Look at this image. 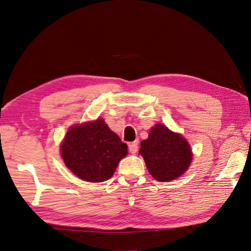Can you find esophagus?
Instances as JSON below:
<instances>
[{"label": "esophagus", "mask_w": 251, "mask_h": 251, "mask_svg": "<svg viewBox=\"0 0 251 251\" xmlns=\"http://www.w3.org/2000/svg\"><path fill=\"white\" fill-rule=\"evenodd\" d=\"M128 150L132 154H136L138 151V141H134L128 144Z\"/></svg>", "instance_id": "34e87169"}]
</instances>
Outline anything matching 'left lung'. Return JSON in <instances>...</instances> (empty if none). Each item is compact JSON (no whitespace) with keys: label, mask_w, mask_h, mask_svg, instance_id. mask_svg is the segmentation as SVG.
Segmentation results:
<instances>
[{"label":"left lung","mask_w":251,"mask_h":251,"mask_svg":"<svg viewBox=\"0 0 251 251\" xmlns=\"http://www.w3.org/2000/svg\"><path fill=\"white\" fill-rule=\"evenodd\" d=\"M139 154L143 157L149 173L159 182H169L183 175L193 160L191 146L178 133L168 126L156 125L149 137L140 143Z\"/></svg>","instance_id":"obj_1"}]
</instances>
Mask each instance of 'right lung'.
<instances>
[{
  "mask_svg": "<svg viewBox=\"0 0 251 251\" xmlns=\"http://www.w3.org/2000/svg\"><path fill=\"white\" fill-rule=\"evenodd\" d=\"M126 154V144L102 118L71 126L60 146L67 168L88 182L110 179Z\"/></svg>",
  "mask_w": 251,
  "mask_h": 251,
  "instance_id": "add662e5",
  "label": "right lung"
}]
</instances>
